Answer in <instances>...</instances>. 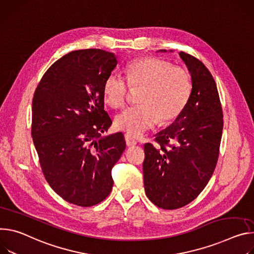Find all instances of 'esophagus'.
<instances>
[{
	"instance_id": "obj_1",
	"label": "esophagus",
	"mask_w": 254,
	"mask_h": 254,
	"mask_svg": "<svg viewBox=\"0 0 254 254\" xmlns=\"http://www.w3.org/2000/svg\"><path fill=\"white\" fill-rule=\"evenodd\" d=\"M125 141L127 146H134L137 144V141L130 134H125Z\"/></svg>"
}]
</instances>
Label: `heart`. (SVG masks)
Here are the masks:
<instances>
[{"mask_svg": "<svg viewBox=\"0 0 254 254\" xmlns=\"http://www.w3.org/2000/svg\"><path fill=\"white\" fill-rule=\"evenodd\" d=\"M127 80L139 94L140 105L129 107L116 117L119 130L139 136L160 123L176 120L186 109L191 95V78L183 67L156 58L138 59L127 68ZM128 83L117 73L109 74L103 84V98L112 108L124 106Z\"/></svg>", "mask_w": 254, "mask_h": 254, "instance_id": "obj_1", "label": "heart"}]
</instances>
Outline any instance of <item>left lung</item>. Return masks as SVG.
Wrapping results in <instances>:
<instances>
[{
	"mask_svg": "<svg viewBox=\"0 0 254 254\" xmlns=\"http://www.w3.org/2000/svg\"><path fill=\"white\" fill-rule=\"evenodd\" d=\"M180 58L190 73V101L174 123L155 135L160 147L144 145V190L154 205L165 210L188 205L205 189L217 164L223 131L222 107L212 74L193 56L180 52Z\"/></svg>",
	"mask_w": 254,
	"mask_h": 254,
	"instance_id": "left-lung-1",
	"label": "left lung"
}]
</instances>
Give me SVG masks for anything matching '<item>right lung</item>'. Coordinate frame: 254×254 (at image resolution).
<instances>
[{
	"label": "right lung",
	"mask_w": 254,
	"mask_h": 254,
	"mask_svg": "<svg viewBox=\"0 0 254 254\" xmlns=\"http://www.w3.org/2000/svg\"><path fill=\"white\" fill-rule=\"evenodd\" d=\"M118 64L102 49L71 51L42 76L32 101V138L43 175L64 200L80 207L104 201L112 168L126 148L104 110L103 84Z\"/></svg>",
	"instance_id": "right-lung-1"
}]
</instances>
